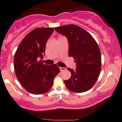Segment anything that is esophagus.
Returning <instances> with one entry per match:
<instances>
[{
    "label": "esophagus",
    "instance_id": "1",
    "mask_svg": "<svg viewBox=\"0 0 122 122\" xmlns=\"http://www.w3.org/2000/svg\"><path fill=\"white\" fill-rule=\"evenodd\" d=\"M60 70L61 71H65L66 70V68L65 67H60Z\"/></svg>",
    "mask_w": 122,
    "mask_h": 122
}]
</instances>
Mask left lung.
Segmentation results:
<instances>
[{
  "instance_id": "obj_1",
  "label": "left lung",
  "mask_w": 122,
  "mask_h": 122,
  "mask_svg": "<svg viewBox=\"0 0 122 122\" xmlns=\"http://www.w3.org/2000/svg\"><path fill=\"white\" fill-rule=\"evenodd\" d=\"M55 30L66 37L69 56L74 58L76 69L67 68L71 77L64 81L67 89L75 93H83L92 88L98 80L101 68L99 46L90 33L74 24L56 27Z\"/></svg>"
}]
</instances>
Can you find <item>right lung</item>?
<instances>
[{
    "label": "right lung",
    "instance_id": "obj_1",
    "mask_svg": "<svg viewBox=\"0 0 122 122\" xmlns=\"http://www.w3.org/2000/svg\"><path fill=\"white\" fill-rule=\"evenodd\" d=\"M53 31V28L33 29L23 39L15 54L14 65L17 80L33 94L48 92L60 71L56 64L45 65L39 61L43 58L46 41Z\"/></svg>",
    "mask_w": 122,
    "mask_h": 122
}]
</instances>
